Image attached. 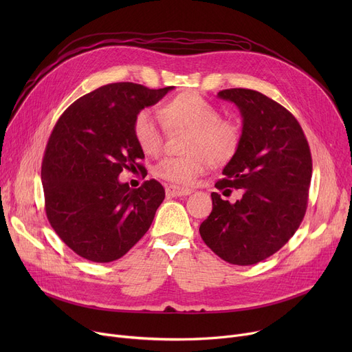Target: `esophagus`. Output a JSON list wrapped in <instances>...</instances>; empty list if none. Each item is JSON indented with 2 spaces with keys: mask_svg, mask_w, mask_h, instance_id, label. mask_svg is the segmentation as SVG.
Here are the masks:
<instances>
[{
  "mask_svg": "<svg viewBox=\"0 0 352 352\" xmlns=\"http://www.w3.org/2000/svg\"><path fill=\"white\" fill-rule=\"evenodd\" d=\"M192 192L191 188H182L177 186H166L165 187V194L168 197H184V195H190Z\"/></svg>",
  "mask_w": 352,
  "mask_h": 352,
  "instance_id": "esophagus-1",
  "label": "esophagus"
}]
</instances>
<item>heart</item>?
Masks as SVG:
<instances>
[{
  "label": "heart",
  "instance_id": "b5f03b06",
  "mask_svg": "<svg viewBox=\"0 0 352 352\" xmlns=\"http://www.w3.org/2000/svg\"><path fill=\"white\" fill-rule=\"evenodd\" d=\"M165 125L188 133L186 157H165L155 166L157 177L187 186L208 166L230 162L239 150L243 131L232 120L197 92H182L160 109H142L134 121V134L148 155H158L165 142Z\"/></svg>",
  "mask_w": 352,
  "mask_h": 352
}]
</instances>
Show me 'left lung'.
Returning a JSON list of instances; mask_svg holds the SVG:
<instances>
[{
	"instance_id": "obj_1",
	"label": "left lung",
	"mask_w": 352,
	"mask_h": 352,
	"mask_svg": "<svg viewBox=\"0 0 352 352\" xmlns=\"http://www.w3.org/2000/svg\"><path fill=\"white\" fill-rule=\"evenodd\" d=\"M218 97L234 102L243 117V141L212 192V211L199 226L201 238L224 261L252 265L283 248L307 211L312 160L300 122L261 92L230 88Z\"/></svg>"
}]
</instances>
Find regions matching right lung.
Returning a JSON list of instances; mask_svg holds the SVG:
<instances>
[{
    "instance_id": "obj_1",
    "label": "right lung",
    "mask_w": 352,
    "mask_h": 352,
    "mask_svg": "<svg viewBox=\"0 0 352 352\" xmlns=\"http://www.w3.org/2000/svg\"><path fill=\"white\" fill-rule=\"evenodd\" d=\"M174 87L134 82L97 88L72 102L55 124L41 165L51 227L80 256L116 261L151 227L165 191L155 179L137 190L118 181L122 170H145L134 134L140 111Z\"/></svg>"
}]
</instances>
